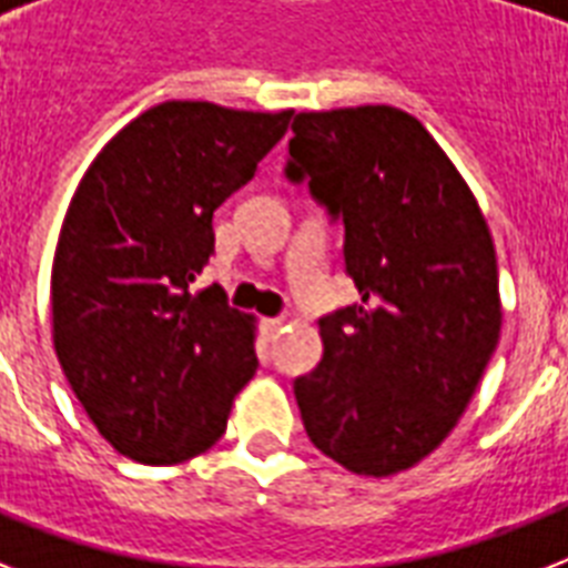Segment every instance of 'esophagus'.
Masks as SVG:
<instances>
[{
	"mask_svg": "<svg viewBox=\"0 0 568 568\" xmlns=\"http://www.w3.org/2000/svg\"><path fill=\"white\" fill-rule=\"evenodd\" d=\"M285 318H265L262 321V329H265V336L267 338H276L280 336V329H283Z\"/></svg>",
	"mask_w": 568,
	"mask_h": 568,
	"instance_id": "34e87169",
	"label": "esophagus"
}]
</instances>
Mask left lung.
Here are the masks:
<instances>
[{"mask_svg": "<svg viewBox=\"0 0 568 568\" xmlns=\"http://www.w3.org/2000/svg\"><path fill=\"white\" fill-rule=\"evenodd\" d=\"M292 132L285 176L345 223V271L363 294L318 321L324 356L294 379L303 427L347 471L397 475L457 427L495 354L493 235L413 114L303 111Z\"/></svg>", "mask_w": 568, "mask_h": 568, "instance_id": "left-lung-1", "label": "left lung"}]
</instances>
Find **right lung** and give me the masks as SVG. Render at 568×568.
Returning <instances> with one entry per match:
<instances>
[{"label": "right lung", "mask_w": 568, "mask_h": 568, "mask_svg": "<svg viewBox=\"0 0 568 568\" xmlns=\"http://www.w3.org/2000/svg\"><path fill=\"white\" fill-rule=\"evenodd\" d=\"M292 114L153 105L102 146L70 200L52 342L88 418L138 463L212 448L256 374L253 318L194 280L214 253V209L253 180Z\"/></svg>", "instance_id": "obj_1"}]
</instances>
